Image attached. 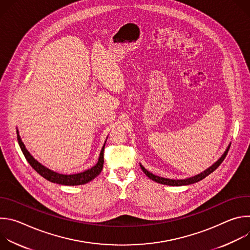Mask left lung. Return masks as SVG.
<instances>
[{"label": "left lung", "mask_w": 250, "mask_h": 250, "mask_svg": "<svg viewBox=\"0 0 250 250\" xmlns=\"http://www.w3.org/2000/svg\"><path fill=\"white\" fill-rule=\"evenodd\" d=\"M229 149V146L227 148L226 152L222 155V157L215 163L212 164L209 168H208L207 170H205L204 172L194 176V177H191V178H188V179H184V180H172V179H167V178H163V177H159V176H156V175H153L152 173L148 172L144 166H141V169L142 171H144L146 173V175L150 178L151 180L157 182V183H160V184H163V185H168V186H183V185H189V184H193V183H196V182H199L201 180H203L204 178H206L208 175H209L210 173H212L213 171H215L221 164L222 162L225 160L227 154H228V151Z\"/></svg>", "instance_id": "obj_1"}]
</instances>
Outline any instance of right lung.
<instances>
[{"label": "right lung", "mask_w": 250, "mask_h": 250, "mask_svg": "<svg viewBox=\"0 0 250 250\" xmlns=\"http://www.w3.org/2000/svg\"><path fill=\"white\" fill-rule=\"evenodd\" d=\"M18 141L20 147L25 157V159L27 160V162L30 164V166L37 171L41 176H42L43 178H45L46 180L52 182V183H56V184H61V185H66V186H76V185H83L86 184L90 181H92L94 178H96L102 171L103 169V165H104V146H103L101 153H100V157L99 160L97 162V164L95 166H93L91 169H88L84 172L78 173V174H73V175H63V174H59L56 172H53L51 170H49L48 168L44 167L43 165H42L39 161L35 160L30 153L27 151V149L25 148L23 142L21 139V136L19 135V131H18Z\"/></svg>", "instance_id": "1"}]
</instances>
